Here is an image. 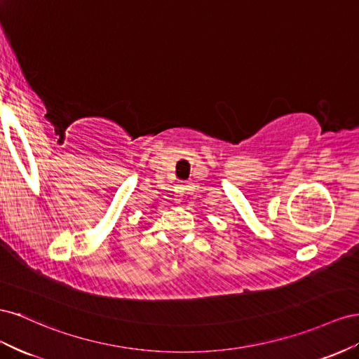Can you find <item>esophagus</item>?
Returning <instances> with one entry per match:
<instances>
[{"label":"esophagus","instance_id":"obj_1","mask_svg":"<svg viewBox=\"0 0 359 359\" xmlns=\"http://www.w3.org/2000/svg\"><path fill=\"white\" fill-rule=\"evenodd\" d=\"M185 187L183 185H180L177 189H176V201H180L182 200V197H183V194H185Z\"/></svg>","mask_w":359,"mask_h":359}]
</instances>
